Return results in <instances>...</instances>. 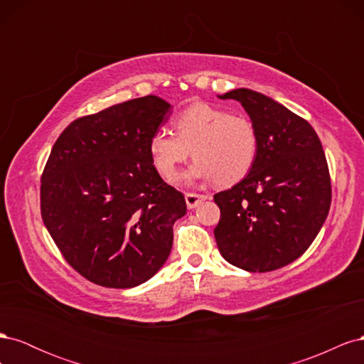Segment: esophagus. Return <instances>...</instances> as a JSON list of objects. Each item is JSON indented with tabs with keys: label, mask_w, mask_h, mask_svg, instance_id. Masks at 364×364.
Masks as SVG:
<instances>
[{
	"label": "esophagus",
	"mask_w": 364,
	"mask_h": 364,
	"mask_svg": "<svg viewBox=\"0 0 364 364\" xmlns=\"http://www.w3.org/2000/svg\"><path fill=\"white\" fill-rule=\"evenodd\" d=\"M206 199H208V196H203V194H196V193H186L185 194V202H186V206H188L190 209L197 208Z\"/></svg>",
	"instance_id": "obj_1"
}]
</instances>
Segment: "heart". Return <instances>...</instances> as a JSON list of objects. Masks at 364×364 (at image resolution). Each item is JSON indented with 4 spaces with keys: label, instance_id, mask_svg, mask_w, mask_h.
<instances>
[{
    "label": "heart",
    "instance_id": "b5f03b06",
    "mask_svg": "<svg viewBox=\"0 0 364 364\" xmlns=\"http://www.w3.org/2000/svg\"><path fill=\"white\" fill-rule=\"evenodd\" d=\"M173 127L174 134L158 130L149 141L153 167L167 181L176 178L191 150L196 162L185 179H214L218 186L240 182L257 161V129L243 115H230L209 103H194L174 118Z\"/></svg>",
    "mask_w": 364,
    "mask_h": 364
}]
</instances>
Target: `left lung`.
Here are the masks:
<instances>
[{
  "label": "left lung",
  "instance_id": "1",
  "mask_svg": "<svg viewBox=\"0 0 364 364\" xmlns=\"http://www.w3.org/2000/svg\"><path fill=\"white\" fill-rule=\"evenodd\" d=\"M217 97L241 103L258 135L246 178L214 196L218 250L246 272L277 270L310 247L326 220L331 181L322 142L308 121L267 95L240 87Z\"/></svg>",
  "mask_w": 364,
  "mask_h": 364
}]
</instances>
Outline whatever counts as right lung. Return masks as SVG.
Instances as JSON below:
<instances>
[{
	"label": "right lung",
	"instance_id": "1",
	"mask_svg": "<svg viewBox=\"0 0 364 364\" xmlns=\"http://www.w3.org/2000/svg\"><path fill=\"white\" fill-rule=\"evenodd\" d=\"M171 105L146 95L77 118L54 142L41 214L70 266L94 284L132 289L167 261L183 194L153 167L150 136Z\"/></svg>",
	"mask_w": 364,
	"mask_h": 364
}]
</instances>
